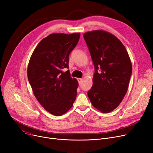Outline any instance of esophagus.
<instances>
[{"label": "esophagus", "mask_w": 153, "mask_h": 153, "mask_svg": "<svg viewBox=\"0 0 153 153\" xmlns=\"http://www.w3.org/2000/svg\"><path fill=\"white\" fill-rule=\"evenodd\" d=\"M82 81H83V79H81V78H79V79H78V82H79V84H81V82H82Z\"/></svg>", "instance_id": "34e87169"}]
</instances>
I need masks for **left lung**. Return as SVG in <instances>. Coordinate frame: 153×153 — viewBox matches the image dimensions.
Listing matches in <instances>:
<instances>
[{
  "instance_id": "8db88e82",
  "label": "left lung",
  "mask_w": 153,
  "mask_h": 153,
  "mask_svg": "<svg viewBox=\"0 0 153 153\" xmlns=\"http://www.w3.org/2000/svg\"><path fill=\"white\" fill-rule=\"evenodd\" d=\"M84 38L95 68L93 85L87 95L92 105L109 113L122 102L132 73V64L125 46L104 30L86 32Z\"/></svg>"
}]
</instances>
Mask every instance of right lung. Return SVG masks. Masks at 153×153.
I'll use <instances>...</instances> for the list:
<instances>
[{"label": "right lung", "instance_id": "obj_1", "mask_svg": "<svg viewBox=\"0 0 153 153\" xmlns=\"http://www.w3.org/2000/svg\"><path fill=\"white\" fill-rule=\"evenodd\" d=\"M80 33H52L43 38L32 53L27 76L33 94L42 106L53 115L66 114L73 105L79 84L72 78L69 56Z\"/></svg>", "mask_w": 153, "mask_h": 153}]
</instances>
